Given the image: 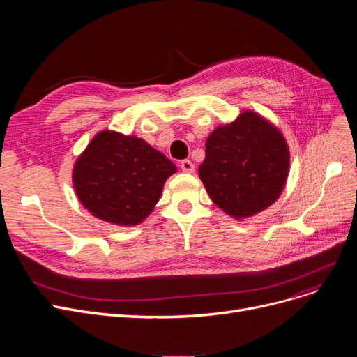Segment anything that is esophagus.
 <instances>
[{"mask_svg":"<svg viewBox=\"0 0 357 357\" xmlns=\"http://www.w3.org/2000/svg\"><path fill=\"white\" fill-rule=\"evenodd\" d=\"M181 169L183 172H186V174H194V171H195V165L191 162V160H182L181 162Z\"/></svg>","mask_w":357,"mask_h":357,"instance_id":"34e87169","label":"esophagus"}]
</instances>
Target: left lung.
Wrapping results in <instances>:
<instances>
[{"label":"left lung","mask_w":357,"mask_h":357,"mask_svg":"<svg viewBox=\"0 0 357 357\" xmlns=\"http://www.w3.org/2000/svg\"><path fill=\"white\" fill-rule=\"evenodd\" d=\"M288 174L285 137L255 111H243L233 123L213 131L198 169L217 207L237 220L271 207L282 194Z\"/></svg>","instance_id":"obj_1"}]
</instances>
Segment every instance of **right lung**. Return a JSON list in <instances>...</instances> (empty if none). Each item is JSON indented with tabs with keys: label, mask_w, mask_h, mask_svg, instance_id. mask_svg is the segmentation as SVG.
Wrapping results in <instances>:
<instances>
[{
	"label": "right lung",
	"mask_w": 357,
	"mask_h": 357,
	"mask_svg": "<svg viewBox=\"0 0 357 357\" xmlns=\"http://www.w3.org/2000/svg\"><path fill=\"white\" fill-rule=\"evenodd\" d=\"M176 166L143 139L104 130L73 165L72 181L84 207L116 226H137L158 204Z\"/></svg>",
	"instance_id": "1"
}]
</instances>
